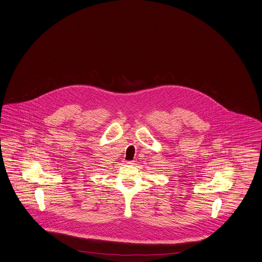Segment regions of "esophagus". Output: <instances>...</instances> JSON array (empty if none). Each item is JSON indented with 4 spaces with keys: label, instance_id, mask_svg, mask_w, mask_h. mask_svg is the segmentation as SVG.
Masks as SVG:
<instances>
[{
    "label": "esophagus",
    "instance_id": "obj_1",
    "mask_svg": "<svg viewBox=\"0 0 262 262\" xmlns=\"http://www.w3.org/2000/svg\"><path fill=\"white\" fill-rule=\"evenodd\" d=\"M126 164H128V165H133V164H134V161H127V162H126Z\"/></svg>",
    "mask_w": 262,
    "mask_h": 262
}]
</instances>
